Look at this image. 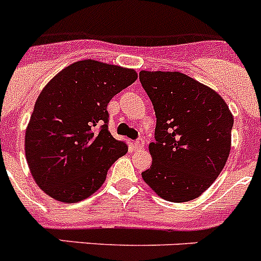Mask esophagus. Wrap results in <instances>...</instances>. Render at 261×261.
<instances>
[{
    "label": "esophagus",
    "instance_id": "esophagus-1",
    "mask_svg": "<svg viewBox=\"0 0 261 261\" xmlns=\"http://www.w3.org/2000/svg\"><path fill=\"white\" fill-rule=\"evenodd\" d=\"M144 146H145V141L142 140V138H138L137 141L135 142L136 150H141V149H144Z\"/></svg>",
    "mask_w": 261,
    "mask_h": 261
}]
</instances>
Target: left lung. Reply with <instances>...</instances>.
I'll return each instance as SVG.
<instances>
[{
	"instance_id": "1",
	"label": "left lung",
	"mask_w": 261,
	"mask_h": 261,
	"mask_svg": "<svg viewBox=\"0 0 261 261\" xmlns=\"http://www.w3.org/2000/svg\"><path fill=\"white\" fill-rule=\"evenodd\" d=\"M156 116L142 179L162 199L186 202L213 184L229 158L234 116L213 89L180 71H140Z\"/></svg>"
}]
</instances>
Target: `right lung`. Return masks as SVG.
Segmentation results:
<instances>
[{"instance_id":"right-lung-1","label":"right lung","mask_w":261,"mask_h":261,"mask_svg":"<svg viewBox=\"0 0 261 261\" xmlns=\"http://www.w3.org/2000/svg\"><path fill=\"white\" fill-rule=\"evenodd\" d=\"M137 80L135 69L82 60L41 90L26 128L24 151L34 180L61 202H78L105 183L128 151L108 130L107 105Z\"/></svg>"}]
</instances>
